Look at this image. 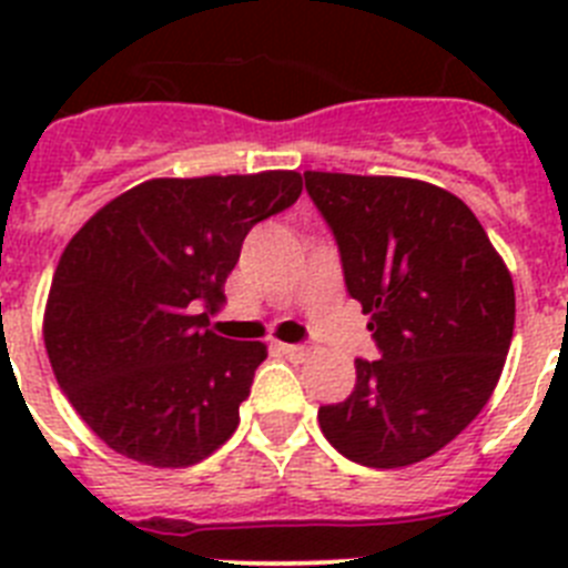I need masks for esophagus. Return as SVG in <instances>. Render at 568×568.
Here are the masks:
<instances>
[{
    "instance_id": "1",
    "label": "esophagus",
    "mask_w": 568,
    "mask_h": 568,
    "mask_svg": "<svg viewBox=\"0 0 568 568\" xmlns=\"http://www.w3.org/2000/svg\"><path fill=\"white\" fill-rule=\"evenodd\" d=\"M275 349H278L281 355H287L290 361H304L307 358V349L301 344H275Z\"/></svg>"
}]
</instances>
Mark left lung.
Wrapping results in <instances>:
<instances>
[{
    "label": "left lung",
    "mask_w": 568,
    "mask_h": 568,
    "mask_svg": "<svg viewBox=\"0 0 568 568\" xmlns=\"http://www.w3.org/2000/svg\"><path fill=\"white\" fill-rule=\"evenodd\" d=\"M304 182L381 353L355 358V389L321 406V433L361 466L418 464L498 384L515 329L509 270L475 213L435 184L315 170Z\"/></svg>",
    "instance_id": "left-lung-1"
}]
</instances>
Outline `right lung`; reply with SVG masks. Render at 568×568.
Here are the masks:
<instances>
[{"label":"right lung","instance_id":"1","mask_svg":"<svg viewBox=\"0 0 568 568\" xmlns=\"http://www.w3.org/2000/svg\"><path fill=\"white\" fill-rule=\"evenodd\" d=\"M301 195L295 170L150 179L115 195L64 247L44 307L62 393L124 458L199 464L239 426L261 341L207 327L250 230Z\"/></svg>","mask_w":568,"mask_h":568}]
</instances>
